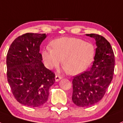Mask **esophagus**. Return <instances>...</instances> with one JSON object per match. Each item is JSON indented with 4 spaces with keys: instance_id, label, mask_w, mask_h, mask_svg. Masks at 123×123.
<instances>
[{
    "instance_id": "1",
    "label": "esophagus",
    "mask_w": 123,
    "mask_h": 123,
    "mask_svg": "<svg viewBox=\"0 0 123 123\" xmlns=\"http://www.w3.org/2000/svg\"><path fill=\"white\" fill-rule=\"evenodd\" d=\"M62 78V77L61 76H59V75H56L55 77V81H59L60 80V79H61Z\"/></svg>"
}]
</instances>
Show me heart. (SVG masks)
<instances>
[{"label": "heart", "mask_w": 123, "mask_h": 123, "mask_svg": "<svg viewBox=\"0 0 123 123\" xmlns=\"http://www.w3.org/2000/svg\"><path fill=\"white\" fill-rule=\"evenodd\" d=\"M52 48L46 47L42 53L44 63L49 69L62 63L72 75L85 71L93 61L95 47L90 42L74 37H61L51 42Z\"/></svg>", "instance_id": "obj_1"}]
</instances>
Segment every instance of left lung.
Masks as SVG:
<instances>
[{
	"instance_id": "8db88e82",
	"label": "left lung",
	"mask_w": 123,
	"mask_h": 123,
	"mask_svg": "<svg viewBox=\"0 0 123 123\" xmlns=\"http://www.w3.org/2000/svg\"><path fill=\"white\" fill-rule=\"evenodd\" d=\"M87 36L94 38L97 48L90 70L73 77L72 100L79 107L92 106L103 98L112 81L115 64L110 43L101 35Z\"/></svg>"
}]
</instances>
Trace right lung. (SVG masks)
Listing matches in <instances>:
<instances>
[{"label": "right lung", "mask_w": 123, "mask_h": 123, "mask_svg": "<svg viewBox=\"0 0 123 123\" xmlns=\"http://www.w3.org/2000/svg\"><path fill=\"white\" fill-rule=\"evenodd\" d=\"M46 36L34 33L18 36L7 54V81L12 94L18 103L29 107L44 105L55 82V74L44 66L39 52Z\"/></svg>", "instance_id": "add662e5"}]
</instances>
